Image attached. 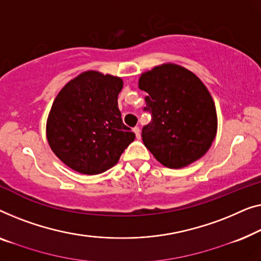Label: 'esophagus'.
<instances>
[{"instance_id":"34e87169","label":"esophagus","mask_w":261,"mask_h":261,"mask_svg":"<svg viewBox=\"0 0 261 261\" xmlns=\"http://www.w3.org/2000/svg\"><path fill=\"white\" fill-rule=\"evenodd\" d=\"M134 132H135V135H136V137H137V139L141 138V129H139L138 126L134 127Z\"/></svg>"}]
</instances>
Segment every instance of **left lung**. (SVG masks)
<instances>
[{
  "mask_svg": "<svg viewBox=\"0 0 261 261\" xmlns=\"http://www.w3.org/2000/svg\"><path fill=\"white\" fill-rule=\"evenodd\" d=\"M145 91L144 112L151 115L142 139L168 168H183L202 157L216 135L218 117L212 95L188 69L162 65L139 78Z\"/></svg>",
  "mask_w": 261,
  "mask_h": 261,
  "instance_id": "left-lung-1",
  "label": "left lung"
}]
</instances>
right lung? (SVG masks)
<instances>
[{
  "label": "right lung",
  "instance_id": "obj_1",
  "mask_svg": "<svg viewBox=\"0 0 261 261\" xmlns=\"http://www.w3.org/2000/svg\"><path fill=\"white\" fill-rule=\"evenodd\" d=\"M122 89L120 78L89 71L59 92L47 120V139L66 166L80 174H100L134 142L118 109Z\"/></svg>",
  "mask_w": 261,
  "mask_h": 261
}]
</instances>
